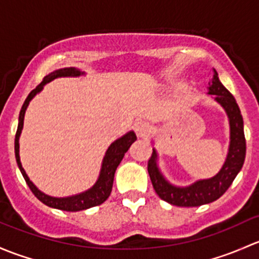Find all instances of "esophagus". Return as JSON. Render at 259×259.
Segmentation results:
<instances>
[{"mask_svg": "<svg viewBox=\"0 0 259 259\" xmlns=\"http://www.w3.org/2000/svg\"><path fill=\"white\" fill-rule=\"evenodd\" d=\"M135 131L138 138H146L151 132V127L146 122H138V123H136Z\"/></svg>", "mask_w": 259, "mask_h": 259, "instance_id": "34e87169", "label": "esophagus"}]
</instances>
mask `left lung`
<instances>
[{
  "mask_svg": "<svg viewBox=\"0 0 259 259\" xmlns=\"http://www.w3.org/2000/svg\"><path fill=\"white\" fill-rule=\"evenodd\" d=\"M208 95L226 111L229 122V146L227 157L220 172L207 180H198L186 187L175 186L166 180L158 167V153H153L148 161V173L154 191L159 198L178 207H198L220 198L234 181L246 158V138L243 118L233 96L221 83L217 71L208 83Z\"/></svg>",
  "mask_w": 259,
  "mask_h": 259,
  "instance_id": "8db88e82",
  "label": "left lung"
}]
</instances>
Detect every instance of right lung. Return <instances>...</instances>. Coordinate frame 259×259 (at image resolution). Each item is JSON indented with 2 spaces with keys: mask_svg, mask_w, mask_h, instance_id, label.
I'll return each instance as SVG.
<instances>
[{
  "mask_svg": "<svg viewBox=\"0 0 259 259\" xmlns=\"http://www.w3.org/2000/svg\"><path fill=\"white\" fill-rule=\"evenodd\" d=\"M83 74L84 72L79 71L78 68L76 67L60 68V70H56L51 72L50 74H47L44 78V81H42L33 91H31V93L27 96V98H26L25 103H23L22 108H21L20 117H18V127L15 137V156L16 161H17V166L18 168H20L21 173H22L26 183H27L28 187H30L32 191V193H33L42 203L51 207V208L67 210V212H77V210H83L91 208V207L100 206V204H102L103 202L110 197L112 186H113L114 172H116L118 164L121 163L122 158L124 157V153L128 151L131 145L137 140L136 133L133 132V131H130L126 135H123L122 137H119L118 140H116L114 142L111 143L110 147L106 151L105 157H103L100 176H98L95 185H93L90 189H87V191L81 192V193L74 194V196L70 197H52L44 193V192H41L33 185V182L28 178L26 170L23 169L22 163H21L20 159V136L23 128V119H25L26 110H27L32 98H33L37 93L41 92V91L44 90L45 84H47L49 82L53 81V79L56 78H61V77H79L83 76Z\"/></svg>",
  "mask_w": 259,
  "mask_h": 259,
  "instance_id": "obj_1",
  "label": "right lung"
}]
</instances>
